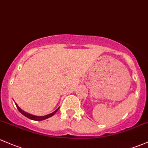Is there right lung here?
Wrapping results in <instances>:
<instances>
[{
  "label": "right lung",
  "instance_id": "1",
  "mask_svg": "<svg viewBox=\"0 0 148 148\" xmlns=\"http://www.w3.org/2000/svg\"><path fill=\"white\" fill-rule=\"evenodd\" d=\"M16 106H17V109H18V110H19V112L21 113L22 114H23V115L27 117L28 119H32V120H34V121H42V120H44V119H48V118H49V117H51V116H52L54 115L56 113L58 112V109H59V108H58V109H56V110L55 112H53V113H51V114H48V115L43 116H36L32 115V114H28V113L24 112V111L22 110V109H20V108L19 107V106H17V104H16Z\"/></svg>",
  "mask_w": 148,
  "mask_h": 148
}]
</instances>
